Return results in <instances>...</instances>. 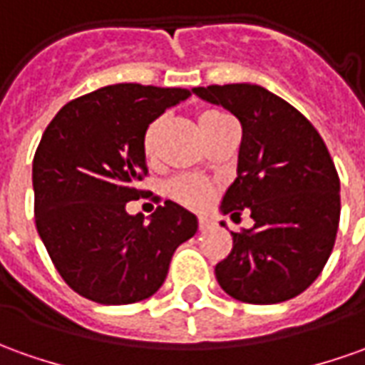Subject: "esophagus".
I'll return each instance as SVG.
<instances>
[{
  "label": "esophagus",
  "instance_id": "1",
  "mask_svg": "<svg viewBox=\"0 0 365 365\" xmlns=\"http://www.w3.org/2000/svg\"><path fill=\"white\" fill-rule=\"evenodd\" d=\"M197 227H200V232H205V230L212 227V222H210L207 217H200V220H197Z\"/></svg>",
  "mask_w": 365,
  "mask_h": 365
}]
</instances>
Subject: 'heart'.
I'll list each match as a JSON object with an SVG mask.
<instances>
[{"label":"heart","mask_w":365,"mask_h":365,"mask_svg":"<svg viewBox=\"0 0 365 365\" xmlns=\"http://www.w3.org/2000/svg\"><path fill=\"white\" fill-rule=\"evenodd\" d=\"M224 118V113H220V111L215 110L202 111L200 118H197V123H200V130H202L203 135L207 138L210 131L214 130L215 125ZM162 130L163 120L160 118V120L151 121L145 133H143V153H145L148 160H153V155H155V148H158V140H160ZM165 192L178 203L197 210V207H203L205 203L210 202V197L214 193V187L207 182L200 180V178H195V175H178V178H173L172 182L168 183Z\"/></svg>","instance_id":"heart-1"}]
</instances>
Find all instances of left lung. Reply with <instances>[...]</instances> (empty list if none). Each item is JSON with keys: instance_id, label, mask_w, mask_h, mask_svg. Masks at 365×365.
<instances>
[{"instance_id": "obj_1", "label": "left lung", "mask_w": 365, "mask_h": 365, "mask_svg": "<svg viewBox=\"0 0 365 365\" xmlns=\"http://www.w3.org/2000/svg\"><path fill=\"white\" fill-rule=\"evenodd\" d=\"M242 123L237 178L220 212L250 210L254 227L232 232V252L215 266L227 296L245 304H279L322 274L339 224V178L318 130L254 83L193 88ZM224 225V222H222Z\"/></svg>"}]
</instances>
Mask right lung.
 Returning a JSON list of instances; mask_svg holds the SVG:
<instances>
[{
  "mask_svg": "<svg viewBox=\"0 0 365 365\" xmlns=\"http://www.w3.org/2000/svg\"><path fill=\"white\" fill-rule=\"evenodd\" d=\"M190 89L115 83L66 103L34 155L36 227L53 266L73 292L103 306L153 296L178 245L197 217L178 203L143 224L125 205L140 200L148 173L143 133Z\"/></svg>",
  "mask_w": 365,
  "mask_h": 365,
  "instance_id": "obj_1",
  "label": "right lung"
}]
</instances>
